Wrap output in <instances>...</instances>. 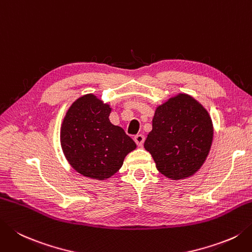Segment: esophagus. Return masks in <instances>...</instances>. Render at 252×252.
<instances>
[{"label":"esophagus","mask_w":252,"mask_h":252,"mask_svg":"<svg viewBox=\"0 0 252 252\" xmlns=\"http://www.w3.org/2000/svg\"><path fill=\"white\" fill-rule=\"evenodd\" d=\"M144 140H145V137L143 134H136L134 136V141H135L137 146H142L143 143H144Z\"/></svg>","instance_id":"esophagus-1"}]
</instances>
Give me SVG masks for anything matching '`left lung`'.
I'll use <instances>...</instances> for the list:
<instances>
[{
    "instance_id": "8db88e82",
    "label": "left lung",
    "mask_w": 252,
    "mask_h": 252,
    "mask_svg": "<svg viewBox=\"0 0 252 252\" xmlns=\"http://www.w3.org/2000/svg\"><path fill=\"white\" fill-rule=\"evenodd\" d=\"M144 147L160 174L189 178L204 164L213 141L208 110L188 94H178L156 108Z\"/></svg>"
}]
</instances>
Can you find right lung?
I'll list each match as a JSON object with an SVG mask.
<instances>
[{
    "instance_id": "1",
    "label": "right lung",
    "mask_w": 252,
    "mask_h": 252,
    "mask_svg": "<svg viewBox=\"0 0 252 252\" xmlns=\"http://www.w3.org/2000/svg\"><path fill=\"white\" fill-rule=\"evenodd\" d=\"M108 103L87 94L74 101L64 117L60 141L64 155L78 174L105 180L121 168L136 144L109 120Z\"/></svg>"
}]
</instances>
